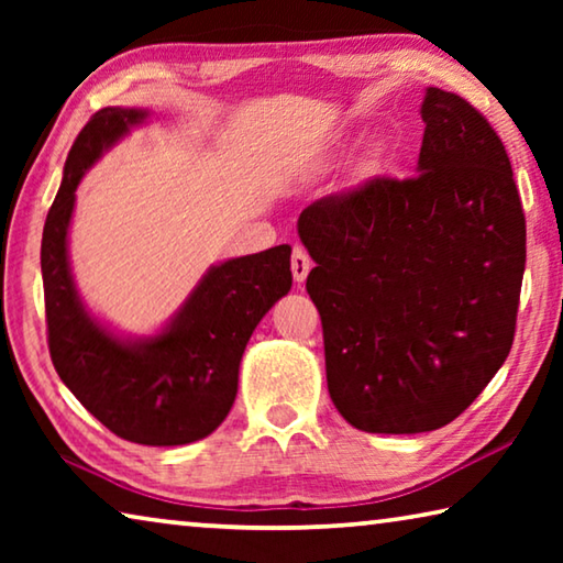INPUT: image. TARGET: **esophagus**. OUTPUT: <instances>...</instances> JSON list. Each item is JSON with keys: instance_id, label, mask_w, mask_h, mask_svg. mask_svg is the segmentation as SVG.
<instances>
[{"instance_id": "1", "label": "esophagus", "mask_w": 563, "mask_h": 563, "mask_svg": "<svg viewBox=\"0 0 563 563\" xmlns=\"http://www.w3.org/2000/svg\"><path fill=\"white\" fill-rule=\"evenodd\" d=\"M290 268H292V278L298 280V283H302L305 278H308V273L312 268V261H310V255H308V251H305V247H300V245L292 247Z\"/></svg>"}]
</instances>
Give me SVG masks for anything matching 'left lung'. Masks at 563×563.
Segmentation results:
<instances>
[{
	"instance_id": "obj_1",
	"label": "left lung",
	"mask_w": 563,
	"mask_h": 563,
	"mask_svg": "<svg viewBox=\"0 0 563 563\" xmlns=\"http://www.w3.org/2000/svg\"><path fill=\"white\" fill-rule=\"evenodd\" d=\"M417 176H379L310 203L298 233L316 268L328 389L362 432L450 424L507 360L527 221L497 131L430 87Z\"/></svg>"
}]
</instances>
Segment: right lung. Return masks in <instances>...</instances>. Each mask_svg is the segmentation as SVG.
<instances>
[{"label":"right lung","instance_id":"obj_1","mask_svg":"<svg viewBox=\"0 0 563 563\" xmlns=\"http://www.w3.org/2000/svg\"><path fill=\"white\" fill-rule=\"evenodd\" d=\"M148 119L107 107L76 136L42 235L49 355L62 383L121 440L176 446L211 434L231 412L247 340L292 285L290 245L213 265L168 325L123 340L89 316L69 268L76 186L103 151Z\"/></svg>","mask_w":563,"mask_h":563}]
</instances>
